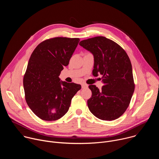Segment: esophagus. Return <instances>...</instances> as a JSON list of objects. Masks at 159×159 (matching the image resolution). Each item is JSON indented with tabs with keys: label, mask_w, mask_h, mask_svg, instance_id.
<instances>
[{
	"label": "esophagus",
	"mask_w": 159,
	"mask_h": 159,
	"mask_svg": "<svg viewBox=\"0 0 159 159\" xmlns=\"http://www.w3.org/2000/svg\"><path fill=\"white\" fill-rule=\"evenodd\" d=\"M88 87V85L86 84H82V89H85V88H87Z\"/></svg>",
	"instance_id": "1"
}]
</instances>
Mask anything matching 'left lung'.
<instances>
[{"label":"left lung","instance_id":"obj_1","mask_svg":"<svg viewBox=\"0 0 159 159\" xmlns=\"http://www.w3.org/2000/svg\"><path fill=\"white\" fill-rule=\"evenodd\" d=\"M79 44L94 58V76L102 75L104 85L99 90L89 85L92 96L88 107L98 118L112 121L120 118L129 106L134 83L130 60L118 44L104 36L82 40Z\"/></svg>","mask_w":159,"mask_h":159}]
</instances>
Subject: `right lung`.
Returning <instances> with one entry per match:
<instances>
[{
  "label": "right lung",
  "instance_id": "1",
  "mask_svg": "<svg viewBox=\"0 0 159 159\" xmlns=\"http://www.w3.org/2000/svg\"><path fill=\"white\" fill-rule=\"evenodd\" d=\"M79 38L56 37L40 43L33 52L23 78L26 101L44 121H55L69 111L80 84L60 81L58 76L69 63Z\"/></svg>",
  "mask_w": 159,
  "mask_h": 159
}]
</instances>
